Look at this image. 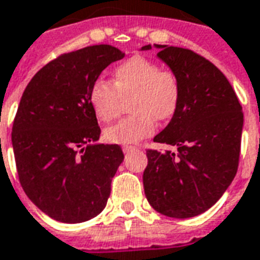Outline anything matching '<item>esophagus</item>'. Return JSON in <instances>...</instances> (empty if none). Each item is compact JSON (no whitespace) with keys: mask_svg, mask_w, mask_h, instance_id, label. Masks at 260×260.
Returning <instances> with one entry per match:
<instances>
[{"mask_svg":"<svg viewBox=\"0 0 260 260\" xmlns=\"http://www.w3.org/2000/svg\"><path fill=\"white\" fill-rule=\"evenodd\" d=\"M135 150H138V148L134 147V146H124V147H122V151H124V154L132 152V151H135Z\"/></svg>","mask_w":260,"mask_h":260,"instance_id":"1","label":"esophagus"}]
</instances>
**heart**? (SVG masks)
I'll return each mask as SVG.
<instances>
[{"mask_svg": "<svg viewBox=\"0 0 260 260\" xmlns=\"http://www.w3.org/2000/svg\"><path fill=\"white\" fill-rule=\"evenodd\" d=\"M131 97L134 114L108 126L104 132L109 143H138L155 129L154 118L164 121L173 116L181 98V83L174 72L151 59L134 55L113 71V83L98 77L88 90V102L101 121L117 116L120 96Z\"/></svg>", "mask_w": 260, "mask_h": 260, "instance_id": "b5f03b06", "label": "heart"}]
</instances>
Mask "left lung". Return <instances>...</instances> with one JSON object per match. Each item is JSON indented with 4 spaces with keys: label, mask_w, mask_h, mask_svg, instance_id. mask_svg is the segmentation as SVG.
<instances>
[{
    "label": "left lung",
    "mask_w": 260,
    "mask_h": 260,
    "mask_svg": "<svg viewBox=\"0 0 260 260\" xmlns=\"http://www.w3.org/2000/svg\"><path fill=\"white\" fill-rule=\"evenodd\" d=\"M155 47L180 79L181 98L154 142L176 146L177 152L147 150L144 193L158 213L191 218L215 205L233 181L244 116L229 80L209 59L183 47Z\"/></svg>",
    "instance_id": "1"
}]
</instances>
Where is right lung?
<instances>
[{
    "label": "right lung",
    "mask_w": 260,
    "mask_h": 260,
    "mask_svg": "<svg viewBox=\"0 0 260 260\" xmlns=\"http://www.w3.org/2000/svg\"><path fill=\"white\" fill-rule=\"evenodd\" d=\"M125 57L110 45L59 55L31 79L20 99L12 146L21 187L49 217L79 223L108 203L124 154L96 143L101 128L88 90L108 65Z\"/></svg>",
    "instance_id": "right-lung-1"
}]
</instances>
